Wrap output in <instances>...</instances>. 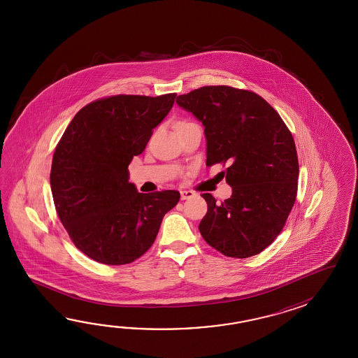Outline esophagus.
<instances>
[{"label":"esophagus","instance_id":"1","mask_svg":"<svg viewBox=\"0 0 358 358\" xmlns=\"http://www.w3.org/2000/svg\"><path fill=\"white\" fill-rule=\"evenodd\" d=\"M193 196H194V193L192 190H180V197H182V201L192 198Z\"/></svg>","mask_w":358,"mask_h":358}]
</instances>
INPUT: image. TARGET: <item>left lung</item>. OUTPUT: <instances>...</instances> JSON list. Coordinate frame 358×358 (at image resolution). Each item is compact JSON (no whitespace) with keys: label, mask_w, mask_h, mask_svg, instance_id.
<instances>
[{"label":"left lung","mask_w":358,"mask_h":358,"mask_svg":"<svg viewBox=\"0 0 358 358\" xmlns=\"http://www.w3.org/2000/svg\"><path fill=\"white\" fill-rule=\"evenodd\" d=\"M205 128L206 165L228 164L231 196L222 203L202 197L207 213L199 231L228 257L247 259L274 242L297 196L296 145L282 117L253 92L202 87L176 97Z\"/></svg>","instance_id":"left-lung-1"}]
</instances>
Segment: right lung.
Wrapping results in <instances>:
<instances>
[{
  "label": "right lung",
  "instance_id": "add662e5",
  "mask_svg": "<svg viewBox=\"0 0 358 358\" xmlns=\"http://www.w3.org/2000/svg\"><path fill=\"white\" fill-rule=\"evenodd\" d=\"M159 97L114 96L83 107L56 147L51 168L55 207L76 248L106 265H125L150 250L178 190L139 193L130 162L174 105Z\"/></svg>",
  "mask_w": 358,
  "mask_h": 358
}]
</instances>
